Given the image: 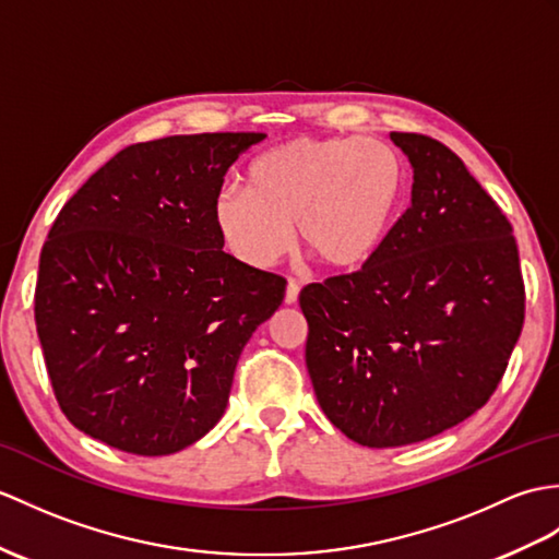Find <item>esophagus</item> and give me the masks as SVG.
I'll return each mask as SVG.
<instances>
[{"label":"esophagus","mask_w":559,"mask_h":559,"mask_svg":"<svg viewBox=\"0 0 559 559\" xmlns=\"http://www.w3.org/2000/svg\"><path fill=\"white\" fill-rule=\"evenodd\" d=\"M297 295H300V285L295 281H288V285H285V305H295Z\"/></svg>","instance_id":"34e87169"}]
</instances>
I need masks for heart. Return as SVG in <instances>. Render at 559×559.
Segmentation results:
<instances>
[{
	"label": "heart",
	"mask_w": 559,
	"mask_h": 559,
	"mask_svg": "<svg viewBox=\"0 0 559 559\" xmlns=\"http://www.w3.org/2000/svg\"><path fill=\"white\" fill-rule=\"evenodd\" d=\"M405 192V164L376 138H295L248 168V190H224L214 224L226 248L252 269L274 266L290 245L331 271L379 252Z\"/></svg>",
	"instance_id": "obj_1"
}]
</instances>
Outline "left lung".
<instances>
[{
    "mask_svg": "<svg viewBox=\"0 0 559 559\" xmlns=\"http://www.w3.org/2000/svg\"><path fill=\"white\" fill-rule=\"evenodd\" d=\"M409 210L361 271L300 293L323 414L367 448L433 438L481 409L524 323L512 226L443 142L391 133Z\"/></svg>",
    "mask_w": 559,
    "mask_h": 559,
    "instance_id": "left-lung-1",
    "label": "left lung"
}]
</instances>
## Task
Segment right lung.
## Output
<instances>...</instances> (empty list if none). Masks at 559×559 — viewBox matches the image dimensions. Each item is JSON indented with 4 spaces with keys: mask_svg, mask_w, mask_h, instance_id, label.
Segmentation results:
<instances>
[{
    "mask_svg": "<svg viewBox=\"0 0 559 559\" xmlns=\"http://www.w3.org/2000/svg\"><path fill=\"white\" fill-rule=\"evenodd\" d=\"M264 133H200L116 154L63 204L35 323L67 419L116 450L174 455L224 417L233 373L285 281L224 252L214 202Z\"/></svg>",
    "mask_w": 559,
    "mask_h": 559,
    "instance_id": "obj_1",
    "label": "right lung"
}]
</instances>
